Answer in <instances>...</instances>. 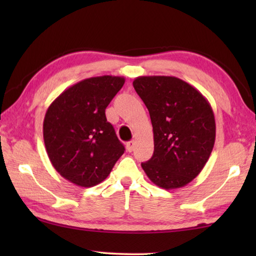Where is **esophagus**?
Instances as JSON below:
<instances>
[{
	"label": "esophagus",
	"mask_w": 256,
	"mask_h": 256,
	"mask_svg": "<svg viewBox=\"0 0 256 256\" xmlns=\"http://www.w3.org/2000/svg\"><path fill=\"white\" fill-rule=\"evenodd\" d=\"M134 146H136V142L130 141L126 144V150L128 151V152H132V151L134 150Z\"/></svg>",
	"instance_id": "34e87169"
}]
</instances>
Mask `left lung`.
Listing matches in <instances>:
<instances>
[{"mask_svg":"<svg viewBox=\"0 0 256 256\" xmlns=\"http://www.w3.org/2000/svg\"><path fill=\"white\" fill-rule=\"evenodd\" d=\"M133 86L154 130V154L141 166L159 188H183L200 174L214 149V110L198 90L178 78L138 76Z\"/></svg>","mask_w":256,"mask_h":256,"instance_id":"left-lung-1","label":"left lung"}]
</instances>
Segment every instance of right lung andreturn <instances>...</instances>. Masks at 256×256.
<instances>
[{"instance_id":"1","label":"right lung","mask_w":256,"mask_h":256,"mask_svg":"<svg viewBox=\"0 0 256 256\" xmlns=\"http://www.w3.org/2000/svg\"><path fill=\"white\" fill-rule=\"evenodd\" d=\"M124 82L112 76L84 79L64 90L47 110L42 124L47 154L71 183L82 188L102 183L124 154L105 115Z\"/></svg>"}]
</instances>
